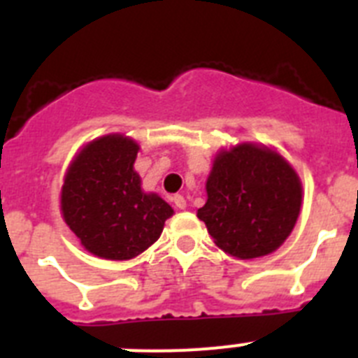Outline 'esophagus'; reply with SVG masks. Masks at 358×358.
Segmentation results:
<instances>
[{
    "label": "esophagus",
    "mask_w": 358,
    "mask_h": 358,
    "mask_svg": "<svg viewBox=\"0 0 358 358\" xmlns=\"http://www.w3.org/2000/svg\"><path fill=\"white\" fill-rule=\"evenodd\" d=\"M173 204H176L177 210H185L186 208V199L182 197V195H173Z\"/></svg>",
    "instance_id": "34e87169"
}]
</instances>
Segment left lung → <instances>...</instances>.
<instances>
[{"label":"left lung","instance_id":"left-lung-1","mask_svg":"<svg viewBox=\"0 0 358 358\" xmlns=\"http://www.w3.org/2000/svg\"><path fill=\"white\" fill-rule=\"evenodd\" d=\"M197 217L215 245L238 260L271 255L289 238L303 202L301 179L273 147L238 143L220 148Z\"/></svg>","mask_w":358,"mask_h":358}]
</instances>
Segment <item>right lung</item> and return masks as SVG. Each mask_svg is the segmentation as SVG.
I'll list each match as a JSON object with an SVG mask.
<instances>
[{
    "label": "right lung",
    "instance_id": "add662e5",
    "mask_svg": "<svg viewBox=\"0 0 358 358\" xmlns=\"http://www.w3.org/2000/svg\"><path fill=\"white\" fill-rule=\"evenodd\" d=\"M140 145L125 134L85 143L66 170L61 215L80 245L102 260H132L163 233L172 206L145 194L134 170Z\"/></svg>",
    "mask_w": 358,
    "mask_h": 358
}]
</instances>
